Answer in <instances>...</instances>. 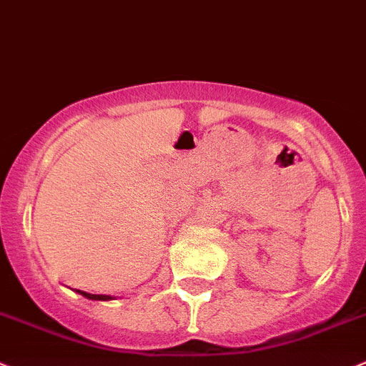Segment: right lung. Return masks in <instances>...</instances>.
Listing matches in <instances>:
<instances>
[{
    "mask_svg": "<svg viewBox=\"0 0 366 366\" xmlns=\"http://www.w3.org/2000/svg\"><path fill=\"white\" fill-rule=\"evenodd\" d=\"M76 292L80 293V295H84L85 299H89V300H112V299H114V297H111V295H93V293L81 292V290H76Z\"/></svg>",
    "mask_w": 366,
    "mask_h": 366,
    "instance_id": "1",
    "label": "right lung"
}]
</instances>
